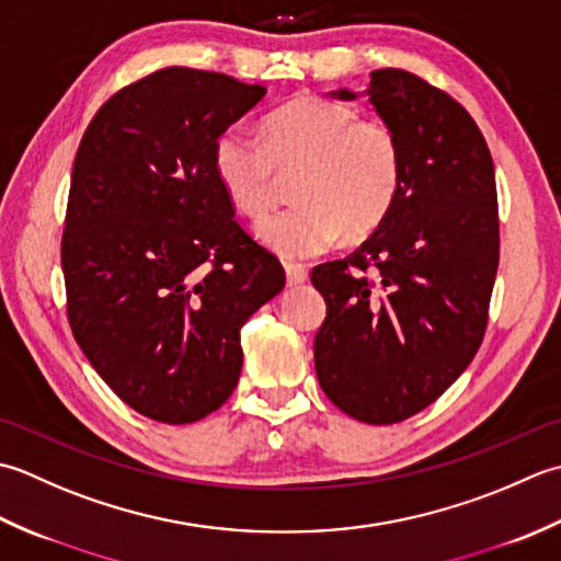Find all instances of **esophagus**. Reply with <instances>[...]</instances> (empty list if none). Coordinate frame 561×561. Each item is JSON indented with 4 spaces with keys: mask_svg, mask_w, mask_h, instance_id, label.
I'll use <instances>...</instances> for the list:
<instances>
[{
    "mask_svg": "<svg viewBox=\"0 0 561 561\" xmlns=\"http://www.w3.org/2000/svg\"><path fill=\"white\" fill-rule=\"evenodd\" d=\"M285 276H288V285H300L307 280V271L300 264H285Z\"/></svg>",
    "mask_w": 561,
    "mask_h": 561,
    "instance_id": "1",
    "label": "esophagus"
}]
</instances>
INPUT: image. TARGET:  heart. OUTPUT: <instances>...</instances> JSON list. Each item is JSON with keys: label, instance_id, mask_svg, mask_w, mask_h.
<instances>
[{"label": "heart", "instance_id": "1", "mask_svg": "<svg viewBox=\"0 0 561 561\" xmlns=\"http://www.w3.org/2000/svg\"><path fill=\"white\" fill-rule=\"evenodd\" d=\"M213 167L234 208L259 217L295 176L290 210L256 222L259 242L283 259L324 254L344 232L360 239L380 227L402 191L404 154L382 118L324 96H300L266 123V142L242 125L217 135Z\"/></svg>", "mask_w": 561, "mask_h": 561}]
</instances>
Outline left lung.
I'll list each match as a JSON object with an SVG mask.
<instances>
[{
	"label": "left lung",
	"mask_w": 561,
	"mask_h": 561,
	"mask_svg": "<svg viewBox=\"0 0 561 561\" xmlns=\"http://www.w3.org/2000/svg\"><path fill=\"white\" fill-rule=\"evenodd\" d=\"M365 94L402 142V191L360 249L312 268L327 302L314 368L344 414L382 426L436 402L482 346L499 201L484 135L450 94L394 67Z\"/></svg>",
	"instance_id": "8db88e82"
}]
</instances>
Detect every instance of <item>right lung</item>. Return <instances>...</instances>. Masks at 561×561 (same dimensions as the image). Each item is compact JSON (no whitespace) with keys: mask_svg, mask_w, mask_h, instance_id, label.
<instances>
[{"mask_svg":"<svg viewBox=\"0 0 561 561\" xmlns=\"http://www.w3.org/2000/svg\"><path fill=\"white\" fill-rule=\"evenodd\" d=\"M264 94L164 67L116 91L79 142L62 232L67 319L111 390L162 424L227 402L239 331L285 285L213 167L217 135Z\"/></svg>","mask_w":561,"mask_h":561,"instance_id":"obj_1","label":"right lung"}]
</instances>
